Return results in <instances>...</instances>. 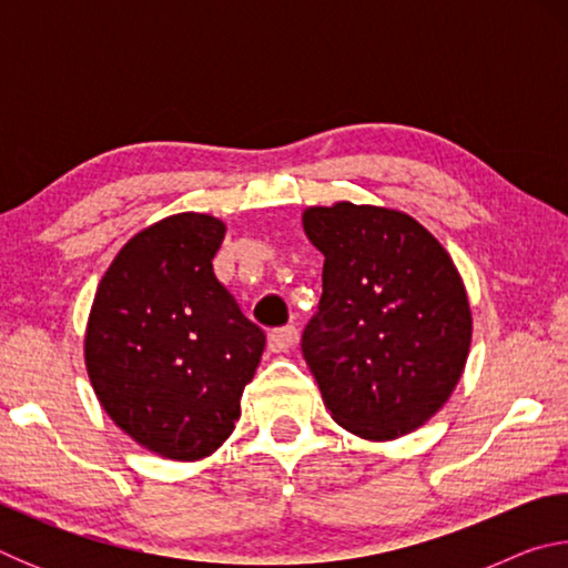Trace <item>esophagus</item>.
Returning a JSON list of instances; mask_svg holds the SVG:
<instances>
[{"mask_svg": "<svg viewBox=\"0 0 568 568\" xmlns=\"http://www.w3.org/2000/svg\"><path fill=\"white\" fill-rule=\"evenodd\" d=\"M297 338H301V333H297L295 325H285V328H277L267 335V348H271L273 353H285L293 348Z\"/></svg>", "mask_w": 568, "mask_h": 568, "instance_id": "34e87169", "label": "esophagus"}]
</instances>
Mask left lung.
Masks as SVG:
<instances>
[{"label":"left lung","instance_id":"left-lung-1","mask_svg":"<svg viewBox=\"0 0 568 568\" xmlns=\"http://www.w3.org/2000/svg\"><path fill=\"white\" fill-rule=\"evenodd\" d=\"M303 230L325 255L303 358L331 418L376 444L423 428L456 390L474 335L454 257L393 207L311 205Z\"/></svg>","mask_w":568,"mask_h":568}]
</instances>
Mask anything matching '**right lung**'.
<instances>
[{"instance_id":"obj_1","label":"right lung","mask_w":568,"mask_h":568,"mask_svg":"<svg viewBox=\"0 0 568 568\" xmlns=\"http://www.w3.org/2000/svg\"><path fill=\"white\" fill-rule=\"evenodd\" d=\"M227 225L178 213L140 230L102 275L84 368L114 426L150 454L195 464L235 430L265 351L213 273Z\"/></svg>"}]
</instances>
